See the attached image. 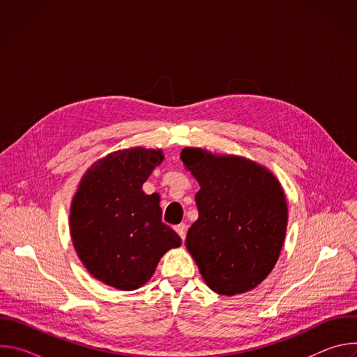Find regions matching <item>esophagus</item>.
I'll return each mask as SVG.
<instances>
[{
	"label": "esophagus",
	"instance_id": "1",
	"mask_svg": "<svg viewBox=\"0 0 357 357\" xmlns=\"http://www.w3.org/2000/svg\"><path fill=\"white\" fill-rule=\"evenodd\" d=\"M186 230H188V226L185 223H181V225L175 226V231L179 234V237L182 240H185V237H186Z\"/></svg>",
	"mask_w": 357,
	"mask_h": 357
}]
</instances>
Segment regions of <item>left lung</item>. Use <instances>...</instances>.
Listing matches in <instances>:
<instances>
[{"label":"left lung","mask_w":357,"mask_h":357,"mask_svg":"<svg viewBox=\"0 0 357 357\" xmlns=\"http://www.w3.org/2000/svg\"><path fill=\"white\" fill-rule=\"evenodd\" d=\"M181 160L199 182L197 220L186 248L208 287L233 296L261 284L284 244L285 193L266 167L237 155L183 148Z\"/></svg>","instance_id":"8db88e82"}]
</instances>
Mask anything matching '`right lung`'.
<instances>
[{"label":"right lung","instance_id":"1","mask_svg":"<svg viewBox=\"0 0 357 357\" xmlns=\"http://www.w3.org/2000/svg\"><path fill=\"white\" fill-rule=\"evenodd\" d=\"M164 161L161 149L116 151L83 175L70 206V236L86 270L121 291L142 287L181 237L165 223L160 195L142 183Z\"/></svg>","mask_w":357,"mask_h":357}]
</instances>
